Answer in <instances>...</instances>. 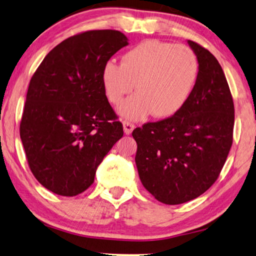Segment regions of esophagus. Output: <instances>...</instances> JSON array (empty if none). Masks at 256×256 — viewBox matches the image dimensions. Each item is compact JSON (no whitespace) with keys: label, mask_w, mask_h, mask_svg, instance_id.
I'll return each instance as SVG.
<instances>
[{"label":"esophagus","mask_w":256,"mask_h":256,"mask_svg":"<svg viewBox=\"0 0 256 256\" xmlns=\"http://www.w3.org/2000/svg\"><path fill=\"white\" fill-rule=\"evenodd\" d=\"M122 124H124V132L126 135H130L134 130V128H135V124L128 122V121H124Z\"/></svg>","instance_id":"obj_1"}]
</instances>
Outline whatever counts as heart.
<instances>
[{"label":"heart","instance_id":"obj_1","mask_svg":"<svg viewBox=\"0 0 256 256\" xmlns=\"http://www.w3.org/2000/svg\"><path fill=\"white\" fill-rule=\"evenodd\" d=\"M198 74L195 54L185 45H174L148 40L128 50L121 64L108 60L103 66L100 79L108 100L119 104L124 119L142 120L152 112L156 118L174 114L190 98Z\"/></svg>","mask_w":256,"mask_h":256}]
</instances>
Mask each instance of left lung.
Segmentation results:
<instances>
[{
    "mask_svg": "<svg viewBox=\"0 0 256 256\" xmlns=\"http://www.w3.org/2000/svg\"><path fill=\"white\" fill-rule=\"evenodd\" d=\"M198 64L190 98L170 118L132 132L136 166L143 186L161 203L176 205L206 192L232 144L234 102L227 79L212 53L187 40Z\"/></svg>",
    "mask_w": 256,
    "mask_h": 256,
    "instance_id": "obj_1",
    "label": "left lung"
}]
</instances>
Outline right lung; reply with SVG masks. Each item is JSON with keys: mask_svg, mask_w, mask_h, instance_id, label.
<instances>
[{"mask_svg": "<svg viewBox=\"0 0 256 256\" xmlns=\"http://www.w3.org/2000/svg\"><path fill=\"white\" fill-rule=\"evenodd\" d=\"M128 44L118 30L79 34L56 45L34 74L20 138L32 174L46 190L61 196L86 190L104 156L124 136L100 74Z\"/></svg>", "mask_w": 256, "mask_h": 256, "instance_id": "right-lung-1", "label": "right lung"}]
</instances>
